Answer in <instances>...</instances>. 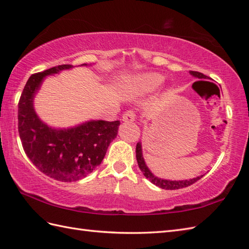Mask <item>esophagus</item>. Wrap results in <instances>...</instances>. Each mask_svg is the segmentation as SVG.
I'll return each instance as SVG.
<instances>
[{
  "mask_svg": "<svg viewBox=\"0 0 249 249\" xmlns=\"http://www.w3.org/2000/svg\"><path fill=\"white\" fill-rule=\"evenodd\" d=\"M135 118H136L135 112H134V111H131V110H127L123 114V121L124 122H133V121H135Z\"/></svg>",
  "mask_w": 249,
  "mask_h": 249,
  "instance_id": "1",
  "label": "esophagus"
}]
</instances>
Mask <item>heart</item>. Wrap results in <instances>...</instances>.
Listing matches in <instances>:
<instances>
[{
  "instance_id": "b5f03b06",
  "label": "heart",
  "mask_w": 249,
  "mask_h": 249,
  "mask_svg": "<svg viewBox=\"0 0 249 249\" xmlns=\"http://www.w3.org/2000/svg\"><path fill=\"white\" fill-rule=\"evenodd\" d=\"M162 82L163 77L160 73L144 72L131 78L129 80L128 88L134 93L144 94L155 91Z\"/></svg>"
}]
</instances>
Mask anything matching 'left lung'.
Returning a JSON list of instances; mask_svg holds the SVG:
<instances>
[{
	"mask_svg": "<svg viewBox=\"0 0 249 249\" xmlns=\"http://www.w3.org/2000/svg\"><path fill=\"white\" fill-rule=\"evenodd\" d=\"M190 75L195 76L196 78H199V79H206L205 75H203L202 72H199V71H190ZM136 157H137V161H138V166L140 168V170L143 173V176L149 178L151 183H153L156 186L160 187L162 189H170V190H174V189H179V188H184V187H188L190 185H193L194 183H196L202 178L203 176H200L198 178H195L192 179H185V181H170V179H163V178H156L154 174H152V172L149 170V168L146 167L144 160H143V156H142V150H141V142H138L136 146Z\"/></svg>",
	"mask_w": 249,
	"mask_h": 249,
	"instance_id": "obj_1",
	"label": "left lung"
}]
</instances>
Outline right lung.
Here are the masks:
<instances>
[{
  "mask_svg": "<svg viewBox=\"0 0 249 249\" xmlns=\"http://www.w3.org/2000/svg\"><path fill=\"white\" fill-rule=\"evenodd\" d=\"M71 67L59 65L33 73L18 103V131L26 156L40 172L61 182L78 181L99 166L120 125V121L98 120L70 129H54L39 120L33 99L43 79Z\"/></svg>",
  "mask_w": 249,
  "mask_h": 249,
  "instance_id": "1",
  "label": "right lung"
}]
</instances>
